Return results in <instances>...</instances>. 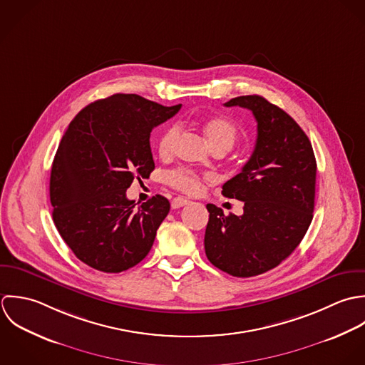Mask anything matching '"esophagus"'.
Instances as JSON below:
<instances>
[{
  "label": "esophagus",
  "mask_w": 365,
  "mask_h": 365,
  "mask_svg": "<svg viewBox=\"0 0 365 365\" xmlns=\"http://www.w3.org/2000/svg\"><path fill=\"white\" fill-rule=\"evenodd\" d=\"M187 203H189V200L185 199V197H175L172 200V209H180V207L186 206Z\"/></svg>",
  "instance_id": "obj_1"
}]
</instances>
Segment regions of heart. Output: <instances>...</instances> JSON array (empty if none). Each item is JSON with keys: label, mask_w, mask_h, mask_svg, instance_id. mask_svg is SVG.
I'll list each match as a JSON object with an SVG mask.
<instances>
[{"label": "heart", "mask_w": 365, "mask_h": 365, "mask_svg": "<svg viewBox=\"0 0 365 365\" xmlns=\"http://www.w3.org/2000/svg\"><path fill=\"white\" fill-rule=\"evenodd\" d=\"M200 128L209 145L212 146V149L221 150L224 153L235 145L240 137L238 125L230 117H225V115H213V117L205 118L200 123ZM178 140H179V127L169 125L156 141L159 156L169 158L175 150ZM165 179L170 186L185 193H197L202 187V182L213 180V175L210 173L200 175L186 168H178L168 172Z\"/></svg>", "instance_id": "1"}]
</instances>
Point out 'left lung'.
Here are the masks:
<instances>
[{"label":"left lung","mask_w":365,"mask_h":365,"mask_svg":"<svg viewBox=\"0 0 365 365\" xmlns=\"http://www.w3.org/2000/svg\"><path fill=\"white\" fill-rule=\"evenodd\" d=\"M224 106L251 110L258 135L251 158L221 192L241 200L244 213L224 216L207 205L205 250L221 271L250 278L278 267L304 237L313 219L316 158L297 123L264 97L240 96Z\"/></svg>","instance_id":"1"}]
</instances>
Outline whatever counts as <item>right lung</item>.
Listing matches in <instances>:
<instances>
[{"label":"right lung","mask_w":365,"mask_h":365,"mask_svg":"<svg viewBox=\"0 0 365 365\" xmlns=\"http://www.w3.org/2000/svg\"><path fill=\"white\" fill-rule=\"evenodd\" d=\"M180 107L118 93L86 106L69 124L52 163L49 193L61 237L86 265L117 274L150 251L169 200L156 195L135 207L125 192L155 169L150 131Z\"/></svg>","instance_id":"obj_1"}]
</instances>
